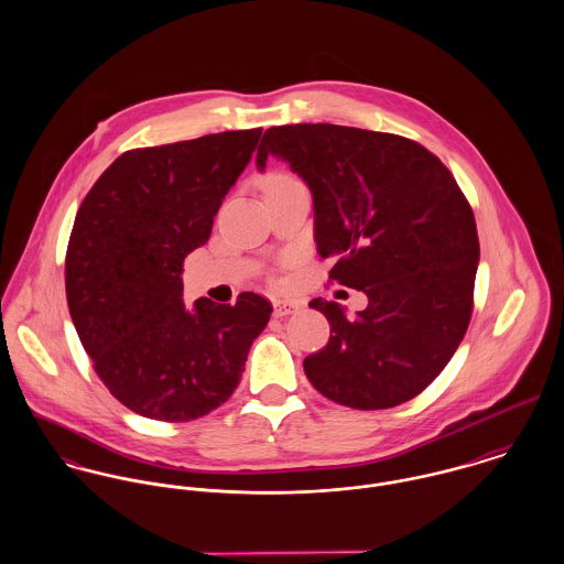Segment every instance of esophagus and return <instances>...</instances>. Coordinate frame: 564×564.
Returning <instances> with one entry per match:
<instances>
[{"instance_id":"34e87169","label":"esophagus","mask_w":564,"mask_h":564,"mask_svg":"<svg viewBox=\"0 0 564 564\" xmlns=\"http://www.w3.org/2000/svg\"><path fill=\"white\" fill-rule=\"evenodd\" d=\"M302 311V304L295 300H275L273 302V317H286Z\"/></svg>"}]
</instances>
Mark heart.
I'll use <instances>...</instances> for the list:
<instances>
[{
	"label": "heart",
	"mask_w": 564,
	"mask_h": 564,
	"mask_svg": "<svg viewBox=\"0 0 564 564\" xmlns=\"http://www.w3.org/2000/svg\"><path fill=\"white\" fill-rule=\"evenodd\" d=\"M291 180H295V177L289 175V173H271V175H267V180H264V188H267V186H275V184H284V182H291Z\"/></svg>",
	"instance_id": "b5f03b06"
}]
</instances>
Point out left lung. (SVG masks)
<instances>
[{"label": "left lung", "instance_id": "8db88e82", "mask_svg": "<svg viewBox=\"0 0 564 564\" xmlns=\"http://www.w3.org/2000/svg\"><path fill=\"white\" fill-rule=\"evenodd\" d=\"M275 154L306 180L315 241L334 258L329 282L369 304L329 322L327 345L306 356L311 384L332 402L382 410L416 398L445 369L474 313L480 241L452 171L416 141L332 123L269 128L256 162Z\"/></svg>", "mask_w": 564, "mask_h": 564}]
</instances>
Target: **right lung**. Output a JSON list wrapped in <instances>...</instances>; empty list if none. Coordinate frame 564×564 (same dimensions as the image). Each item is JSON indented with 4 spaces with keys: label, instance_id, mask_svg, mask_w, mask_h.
Returning <instances> with one entry per match:
<instances>
[{
    "label": "right lung",
    "instance_id": "1",
    "mask_svg": "<svg viewBox=\"0 0 564 564\" xmlns=\"http://www.w3.org/2000/svg\"><path fill=\"white\" fill-rule=\"evenodd\" d=\"M262 128L123 152L90 186L65 258L82 347L132 412L182 423L228 402L271 302L182 300L184 258L210 239L215 215Z\"/></svg>",
    "mask_w": 564,
    "mask_h": 564
}]
</instances>
